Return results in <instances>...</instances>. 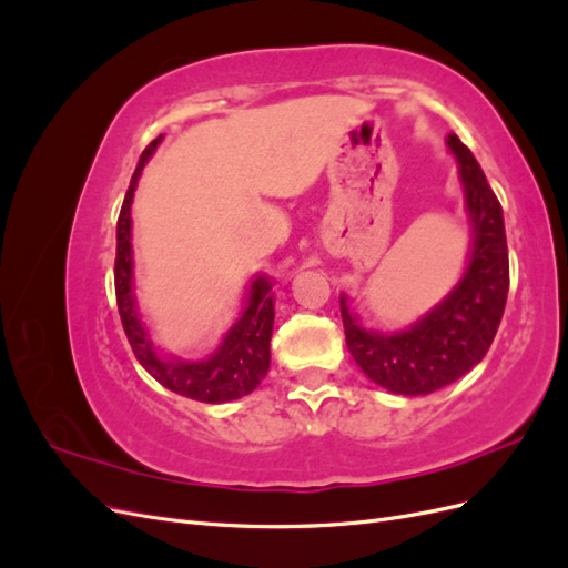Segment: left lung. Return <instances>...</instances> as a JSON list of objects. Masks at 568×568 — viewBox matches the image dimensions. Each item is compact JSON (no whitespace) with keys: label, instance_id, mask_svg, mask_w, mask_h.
<instances>
[{"label":"left lung","instance_id":"1","mask_svg":"<svg viewBox=\"0 0 568 568\" xmlns=\"http://www.w3.org/2000/svg\"><path fill=\"white\" fill-rule=\"evenodd\" d=\"M471 220L469 263L457 286L405 332L365 329L341 296L346 343L374 384L398 395H428L457 382L486 357L500 326L509 291V255L503 205L474 153L448 134Z\"/></svg>","mask_w":568,"mask_h":568}]
</instances>
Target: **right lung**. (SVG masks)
Wrapping results in <instances>:
<instances>
[{
	"instance_id": "obj_1",
	"label": "right lung",
	"mask_w": 568,
	"mask_h": 568,
	"mask_svg": "<svg viewBox=\"0 0 568 568\" xmlns=\"http://www.w3.org/2000/svg\"><path fill=\"white\" fill-rule=\"evenodd\" d=\"M161 144L153 140L140 163H136L134 175L130 180V189L120 209L118 230H115V301L118 313L123 320V329L132 346V353L140 359V365L163 384L168 390L180 393L184 398L199 403H230L244 398L251 390L257 388L265 379L270 369V338L274 324V296L272 282L263 274L253 280L246 307L232 329L222 338L220 348L205 359H182L175 355H161L153 348V341L146 332L144 322L140 320V307L134 298L132 284V199L136 180L142 175V168L153 156V151Z\"/></svg>"
}]
</instances>
